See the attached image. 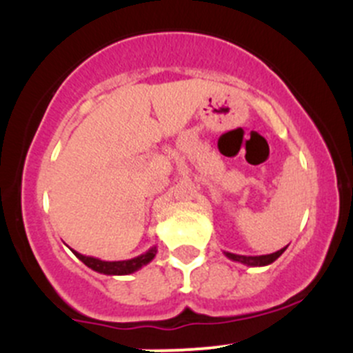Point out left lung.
<instances>
[{
    "instance_id": "obj_1",
    "label": "left lung",
    "mask_w": 353,
    "mask_h": 353,
    "mask_svg": "<svg viewBox=\"0 0 353 353\" xmlns=\"http://www.w3.org/2000/svg\"><path fill=\"white\" fill-rule=\"evenodd\" d=\"M287 249V245L280 251L272 252V254H263V256H243V254H234V252H223L229 259L237 263H243L245 266H266V265H272L275 259H279L280 256L283 254V251Z\"/></svg>"
}]
</instances>
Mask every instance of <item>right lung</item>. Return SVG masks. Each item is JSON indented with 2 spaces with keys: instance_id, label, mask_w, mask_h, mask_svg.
Masks as SVG:
<instances>
[{
  "instance_id": "right-lung-1",
  "label": "right lung",
  "mask_w": 353,
  "mask_h": 353,
  "mask_svg": "<svg viewBox=\"0 0 353 353\" xmlns=\"http://www.w3.org/2000/svg\"><path fill=\"white\" fill-rule=\"evenodd\" d=\"M73 252L81 263H85V265H87L88 268L94 270V272L104 273V275H130V273H134L140 268H143L145 265H148V263L155 258L157 245L148 249L143 254L137 256V258L124 259V261H104V259L92 258V256H83L77 251Z\"/></svg>"
}]
</instances>
